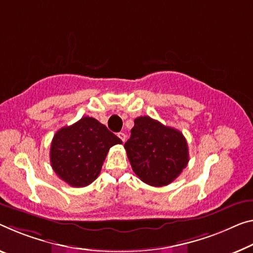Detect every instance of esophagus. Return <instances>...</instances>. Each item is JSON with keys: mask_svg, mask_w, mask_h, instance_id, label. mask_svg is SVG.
Listing matches in <instances>:
<instances>
[{"mask_svg": "<svg viewBox=\"0 0 253 253\" xmlns=\"http://www.w3.org/2000/svg\"><path fill=\"white\" fill-rule=\"evenodd\" d=\"M118 137L122 140V142L126 141V133H123V132H120V133H118Z\"/></svg>", "mask_w": 253, "mask_h": 253, "instance_id": "esophagus-1", "label": "esophagus"}]
</instances>
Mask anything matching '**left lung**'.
Returning <instances> with one entry per match:
<instances>
[{
	"mask_svg": "<svg viewBox=\"0 0 253 253\" xmlns=\"http://www.w3.org/2000/svg\"><path fill=\"white\" fill-rule=\"evenodd\" d=\"M124 148L133 172L154 186L172 183L189 162L188 143L182 132L149 116L134 120Z\"/></svg>",
	"mask_w": 253,
	"mask_h": 253,
	"instance_id": "obj_1",
	"label": "left lung"
}]
</instances>
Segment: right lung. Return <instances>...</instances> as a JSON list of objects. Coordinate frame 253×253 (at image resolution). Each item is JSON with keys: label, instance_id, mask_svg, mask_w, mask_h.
<instances>
[{"label": "right lung", "instance_id": "obj_1", "mask_svg": "<svg viewBox=\"0 0 253 253\" xmlns=\"http://www.w3.org/2000/svg\"><path fill=\"white\" fill-rule=\"evenodd\" d=\"M122 140L94 118L84 116L56 132L50 145V165L61 180L83 188L99 175L111 147Z\"/></svg>", "mask_w": 253, "mask_h": 253}]
</instances>
